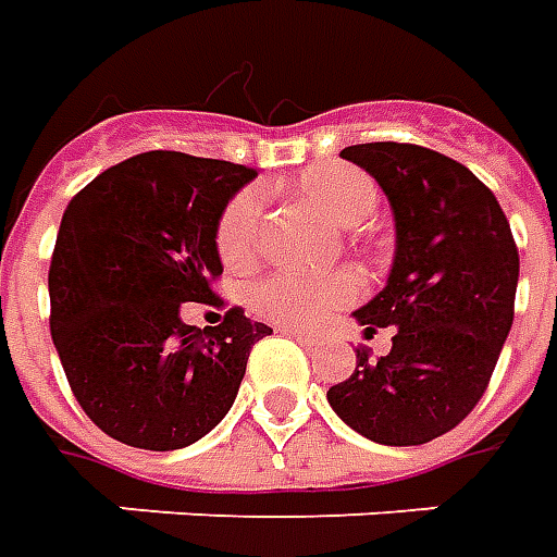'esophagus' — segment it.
<instances>
[{
	"instance_id": "1",
	"label": "esophagus",
	"mask_w": 557,
	"mask_h": 557,
	"mask_svg": "<svg viewBox=\"0 0 557 557\" xmlns=\"http://www.w3.org/2000/svg\"><path fill=\"white\" fill-rule=\"evenodd\" d=\"M283 334H286V337H292V339H298L301 346H315V343H319L313 334H307V331H301V327H283Z\"/></svg>"
}]
</instances>
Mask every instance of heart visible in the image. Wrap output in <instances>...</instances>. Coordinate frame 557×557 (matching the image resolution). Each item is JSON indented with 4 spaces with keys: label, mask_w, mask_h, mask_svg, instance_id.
Listing matches in <instances>:
<instances>
[{
    "label": "heart",
    "mask_w": 557,
    "mask_h": 557,
    "mask_svg": "<svg viewBox=\"0 0 557 557\" xmlns=\"http://www.w3.org/2000/svg\"><path fill=\"white\" fill-rule=\"evenodd\" d=\"M295 190L325 211L339 226H361L379 206V187L367 172L343 163L313 166L298 175ZM265 235V202L256 187H244L220 211L214 244L230 268L247 265ZM361 295V280L351 271L334 274H298L277 271L250 289V304L259 315L286 327H313Z\"/></svg>",
    "instance_id": "1"
}]
</instances>
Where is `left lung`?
<instances>
[{
	"label": "left lung",
	"instance_id": "1",
	"mask_svg": "<svg viewBox=\"0 0 557 557\" xmlns=\"http://www.w3.org/2000/svg\"><path fill=\"white\" fill-rule=\"evenodd\" d=\"M382 184L397 220L387 286L358 310L363 334L391 327V351L358 349L327 391L339 418L394 447L426 444L471 414L513 325L519 250L498 199L459 160L411 143L339 151Z\"/></svg>",
	"mask_w": 557,
	"mask_h": 557
}]
</instances>
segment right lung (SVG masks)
<instances>
[{
	"mask_svg": "<svg viewBox=\"0 0 557 557\" xmlns=\"http://www.w3.org/2000/svg\"><path fill=\"white\" fill-rule=\"evenodd\" d=\"M256 172L230 160L143 151L67 202L50 262V334L74 397L110 438L143 450L199 442L232 409L250 349L271 327L223 307L214 230Z\"/></svg>",
	"mask_w": 557,
	"mask_h": 557,
	"instance_id": "add662e5",
	"label": "right lung"
}]
</instances>
